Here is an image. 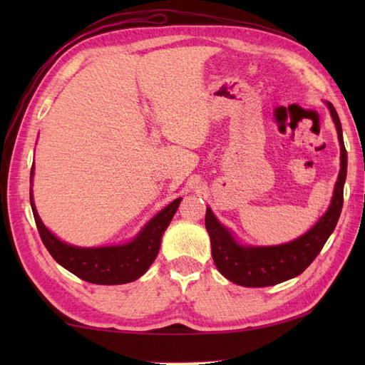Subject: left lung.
I'll return each instance as SVG.
<instances>
[{"label": "left lung", "instance_id": "obj_1", "mask_svg": "<svg viewBox=\"0 0 365 365\" xmlns=\"http://www.w3.org/2000/svg\"><path fill=\"white\" fill-rule=\"evenodd\" d=\"M334 119L340 143V173L336 182L328 212L302 237L290 243L267 247L238 245L230 232L222 227L210 208L205 212V227L212 242V257L220 273L229 281L243 287H269L301 274L317 255L336 229L344 205V185L346 178V149L337 111L328 102Z\"/></svg>", "mask_w": 365, "mask_h": 365}]
</instances>
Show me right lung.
<instances>
[{
	"label": "right lung",
	"mask_w": 365,
	"mask_h": 365,
	"mask_svg": "<svg viewBox=\"0 0 365 365\" xmlns=\"http://www.w3.org/2000/svg\"><path fill=\"white\" fill-rule=\"evenodd\" d=\"M34 166L31 168V178H33ZM31 197V207L38 234H41L42 243L51 254V257L56 260L61 267L71 271L75 276L91 284L100 285H118L133 282L138 277H141L152 262L157 257L160 251L161 237L169 226L170 220L175 215L178 204L182 197L175 199L166 208L150 220V222L139 232V235L127 245L122 246H108V247H76L71 246L59 238L54 237L46 229Z\"/></svg>",
	"instance_id": "obj_1"
}]
</instances>
